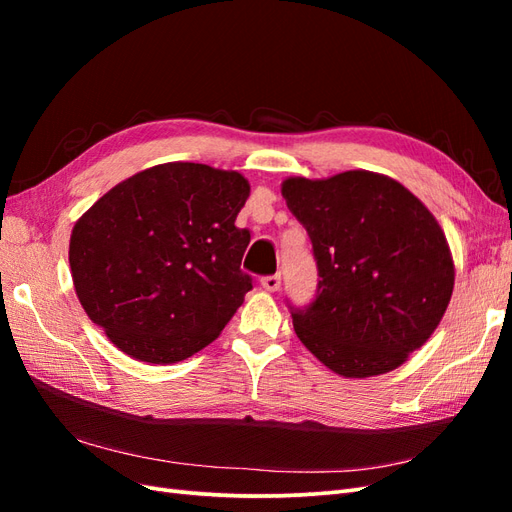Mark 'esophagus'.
<instances>
[{
  "label": "esophagus",
  "instance_id": "34e87169",
  "mask_svg": "<svg viewBox=\"0 0 512 512\" xmlns=\"http://www.w3.org/2000/svg\"><path fill=\"white\" fill-rule=\"evenodd\" d=\"M260 286L265 288L267 292H275V290H280V286H282V277H280V273L262 277V280H260Z\"/></svg>",
  "mask_w": 512,
  "mask_h": 512
}]
</instances>
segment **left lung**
Instances as JSON below:
<instances>
[{
  "label": "left lung",
  "instance_id": "1",
  "mask_svg": "<svg viewBox=\"0 0 512 512\" xmlns=\"http://www.w3.org/2000/svg\"><path fill=\"white\" fill-rule=\"evenodd\" d=\"M282 196L320 275L316 299L292 312L303 346L344 378L406 363L438 329L455 286L438 220L399 181L369 170L288 177Z\"/></svg>",
  "mask_w": 512,
  "mask_h": 512
}]
</instances>
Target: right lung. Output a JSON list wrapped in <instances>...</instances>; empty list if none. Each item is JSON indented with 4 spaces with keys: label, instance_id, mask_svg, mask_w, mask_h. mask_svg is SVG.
Here are the masks:
<instances>
[{
    "label": "right lung",
    "instance_id": "1",
    "mask_svg": "<svg viewBox=\"0 0 512 512\" xmlns=\"http://www.w3.org/2000/svg\"><path fill=\"white\" fill-rule=\"evenodd\" d=\"M250 196L237 170L194 162L151 166L98 198L70 235V271L87 316L128 356L170 365L209 346L252 277Z\"/></svg>",
    "mask_w": 512,
    "mask_h": 512
}]
</instances>
